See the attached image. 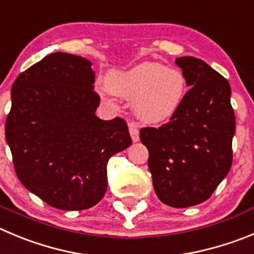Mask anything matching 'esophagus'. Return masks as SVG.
Here are the masks:
<instances>
[{
  "label": "esophagus",
  "mask_w": 254,
  "mask_h": 254,
  "mask_svg": "<svg viewBox=\"0 0 254 254\" xmlns=\"http://www.w3.org/2000/svg\"><path fill=\"white\" fill-rule=\"evenodd\" d=\"M129 129V134H131V138L133 142H138V139H139V131L138 128H137V126L133 125V123H131L128 127Z\"/></svg>",
  "instance_id": "1"
}]
</instances>
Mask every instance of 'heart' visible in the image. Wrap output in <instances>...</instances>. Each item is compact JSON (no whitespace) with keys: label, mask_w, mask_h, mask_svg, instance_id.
Segmentation results:
<instances>
[{"label":"heart","mask_w":254,"mask_h":254,"mask_svg":"<svg viewBox=\"0 0 254 254\" xmlns=\"http://www.w3.org/2000/svg\"><path fill=\"white\" fill-rule=\"evenodd\" d=\"M107 88L113 94L132 99L134 115L145 123L157 125L178 113L185 99L188 84L179 69L160 63L143 62L107 76Z\"/></svg>","instance_id":"b5f03b06"}]
</instances>
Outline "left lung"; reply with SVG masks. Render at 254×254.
Segmentation results:
<instances>
[{
    "mask_svg": "<svg viewBox=\"0 0 254 254\" xmlns=\"http://www.w3.org/2000/svg\"><path fill=\"white\" fill-rule=\"evenodd\" d=\"M190 90L170 122L142 128L153 189L173 208L197 205L211 196L232 166L236 117L227 79L201 59L175 60Z\"/></svg>",
    "mask_w": 254,
    "mask_h": 254,
    "instance_id": "obj_1",
    "label": "left lung"
}]
</instances>
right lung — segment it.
<instances>
[{
    "instance_id": "right-lung-1",
    "label": "right lung",
    "mask_w": 254,
    "mask_h": 254,
    "mask_svg": "<svg viewBox=\"0 0 254 254\" xmlns=\"http://www.w3.org/2000/svg\"><path fill=\"white\" fill-rule=\"evenodd\" d=\"M92 62L53 53L21 73L11 89L6 141L18 180L50 206L83 210L107 191V164L131 146L120 117H97Z\"/></svg>"
}]
</instances>
